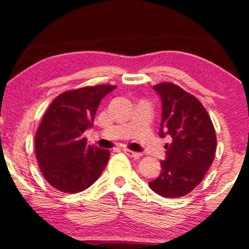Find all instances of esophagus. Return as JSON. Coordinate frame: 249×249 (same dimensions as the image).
I'll use <instances>...</instances> for the list:
<instances>
[{
    "mask_svg": "<svg viewBox=\"0 0 249 249\" xmlns=\"http://www.w3.org/2000/svg\"><path fill=\"white\" fill-rule=\"evenodd\" d=\"M124 154H127L128 156H130V158H134V159H139L142 156V153L130 151V149H128V148H124Z\"/></svg>",
    "mask_w": 249,
    "mask_h": 249,
    "instance_id": "1",
    "label": "esophagus"
}]
</instances>
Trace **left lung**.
<instances>
[{
	"label": "left lung",
	"mask_w": 249,
	"mask_h": 249,
	"mask_svg": "<svg viewBox=\"0 0 249 249\" xmlns=\"http://www.w3.org/2000/svg\"><path fill=\"white\" fill-rule=\"evenodd\" d=\"M162 102L160 137L169 135L161 173L148 182L153 192L166 198L185 196L197 187L213 163L216 136L203 104L172 83L153 86Z\"/></svg>",
	"instance_id": "left-lung-1"
}]
</instances>
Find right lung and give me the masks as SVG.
I'll list each match as a JSON object with an SVG mask.
<instances>
[{
	"label": "right lung",
	"mask_w": 249,
	"mask_h": 249,
	"mask_svg": "<svg viewBox=\"0 0 249 249\" xmlns=\"http://www.w3.org/2000/svg\"><path fill=\"white\" fill-rule=\"evenodd\" d=\"M117 86L97 85L60 94L47 108L35 138L44 178L63 193H79L98 179L110 151L87 144L85 130L93 127L97 107Z\"/></svg>",
	"instance_id": "add662e5"
}]
</instances>
